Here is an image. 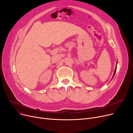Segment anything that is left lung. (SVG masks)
<instances>
[{
  "instance_id": "left-lung-1",
  "label": "left lung",
  "mask_w": 133,
  "mask_h": 133,
  "mask_svg": "<svg viewBox=\"0 0 133 133\" xmlns=\"http://www.w3.org/2000/svg\"><path fill=\"white\" fill-rule=\"evenodd\" d=\"M117 62H116V67H115V71H114V74H113V77H112V79H111V80L113 79V77L114 76V75H115V72H116V68H117Z\"/></svg>"
}]
</instances>
